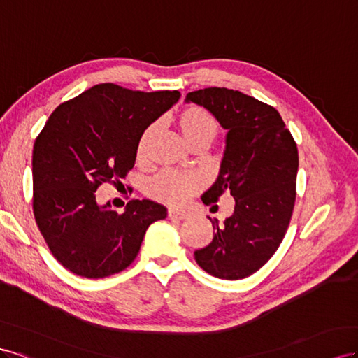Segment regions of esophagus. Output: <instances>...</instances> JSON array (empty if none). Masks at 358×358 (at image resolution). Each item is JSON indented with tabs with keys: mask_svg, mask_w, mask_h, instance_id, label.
<instances>
[{
	"mask_svg": "<svg viewBox=\"0 0 358 358\" xmlns=\"http://www.w3.org/2000/svg\"><path fill=\"white\" fill-rule=\"evenodd\" d=\"M168 219L171 220H185L187 219V214L182 211H177V210H168Z\"/></svg>",
	"mask_w": 358,
	"mask_h": 358,
	"instance_id": "obj_1",
	"label": "esophagus"
}]
</instances>
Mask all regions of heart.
Masks as SVG:
<instances>
[{
  "label": "heart",
  "mask_w": 358,
  "mask_h": 358,
  "mask_svg": "<svg viewBox=\"0 0 358 358\" xmlns=\"http://www.w3.org/2000/svg\"><path fill=\"white\" fill-rule=\"evenodd\" d=\"M176 122L186 144L190 148L196 145H208L214 136L217 135L219 130L216 118L208 110L195 105L180 110ZM156 130L157 124H150L142 131L136 147L138 159H144L147 156L148 147L156 135ZM201 187L202 181L195 176H181V173L173 171H162L155 178H151L147 182L145 193L148 198L157 202L166 203V206L171 207H181Z\"/></svg>",
  "instance_id": "1"
}]
</instances>
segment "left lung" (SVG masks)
<instances>
[{
	"label": "left lung",
	"mask_w": 358,
	"mask_h": 358,
	"mask_svg": "<svg viewBox=\"0 0 358 358\" xmlns=\"http://www.w3.org/2000/svg\"><path fill=\"white\" fill-rule=\"evenodd\" d=\"M186 101L206 108L228 130L219 177L202 202L211 206L224 192L236 199L222 227L213 222V241L195 252V259L214 278L244 279L267 264L288 229L297 144L278 110L240 91L203 88L189 93Z\"/></svg>",
	"instance_id": "obj_1"
}]
</instances>
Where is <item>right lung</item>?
<instances>
[{
    "mask_svg": "<svg viewBox=\"0 0 358 358\" xmlns=\"http://www.w3.org/2000/svg\"><path fill=\"white\" fill-rule=\"evenodd\" d=\"M180 96L99 84L50 114L34 142L33 210L50 252L71 273L101 279L127 268L150 224L166 217L150 199H131L122 213L99 206L96 190L127 176L142 131Z\"/></svg>",
    "mask_w": 358,
    "mask_h": 358,
    "instance_id": "1",
    "label": "right lung"
}]
</instances>
